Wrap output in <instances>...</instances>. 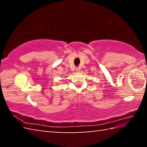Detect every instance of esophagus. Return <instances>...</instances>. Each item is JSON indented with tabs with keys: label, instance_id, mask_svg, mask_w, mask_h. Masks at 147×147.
<instances>
[{
	"label": "esophagus",
	"instance_id": "34e87169",
	"mask_svg": "<svg viewBox=\"0 0 147 147\" xmlns=\"http://www.w3.org/2000/svg\"><path fill=\"white\" fill-rule=\"evenodd\" d=\"M80 71V67H76V71L77 72V73H79Z\"/></svg>",
	"mask_w": 147,
	"mask_h": 147
}]
</instances>
